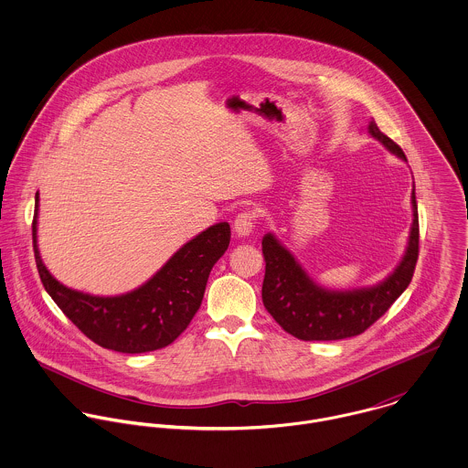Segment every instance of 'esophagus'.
Segmentation results:
<instances>
[{
	"label": "esophagus",
	"instance_id": "1",
	"mask_svg": "<svg viewBox=\"0 0 468 468\" xmlns=\"http://www.w3.org/2000/svg\"><path fill=\"white\" fill-rule=\"evenodd\" d=\"M254 221H256V212L252 210H245L241 214H238V218L234 219V232L238 238H247L250 236L252 229H254Z\"/></svg>",
	"mask_w": 468,
	"mask_h": 468
}]
</instances>
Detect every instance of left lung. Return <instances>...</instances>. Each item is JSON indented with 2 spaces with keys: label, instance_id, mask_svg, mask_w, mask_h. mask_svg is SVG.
<instances>
[{
  "label": "left lung",
  "instance_id": "obj_1",
  "mask_svg": "<svg viewBox=\"0 0 468 468\" xmlns=\"http://www.w3.org/2000/svg\"><path fill=\"white\" fill-rule=\"evenodd\" d=\"M367 133L389 153L407 162L400 145L382 133L375 121ZM412 223L400 263L380 282L351 290H332L314 281L295 256L268 232L263 238L267 261L263 304L279 326L301 340H340L366 332L378 321L409 286L418 260V207L414 186L410 193Z\"/></svg>",
  "mask_w": 468,
  "mask_h": 468
}]
</instances>
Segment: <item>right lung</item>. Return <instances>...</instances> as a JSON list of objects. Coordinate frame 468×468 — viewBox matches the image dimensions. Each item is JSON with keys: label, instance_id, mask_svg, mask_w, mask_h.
Returning <instances> with one entry per match:
<instances>
[{"label": "right lung", "instance_id": "right-lung-1", "mask_svg": "<svg viewBox=\"0 0 468 468\" xmlns=\"http://www.w3.org/2000/svg\"><path fill=\"white\" fill-rule=\"evenodd\" d=\"M37 216L39 193H36L32 238L45 290L82 334L119 353H145L175 342L198 312L208 273L230 243V225L219 221L180 247L138 288L119 295H93L68 288L43 263L37 247Z\"/></svg>", "mask_w": 468, "mask_h": 468}]
</instances>
